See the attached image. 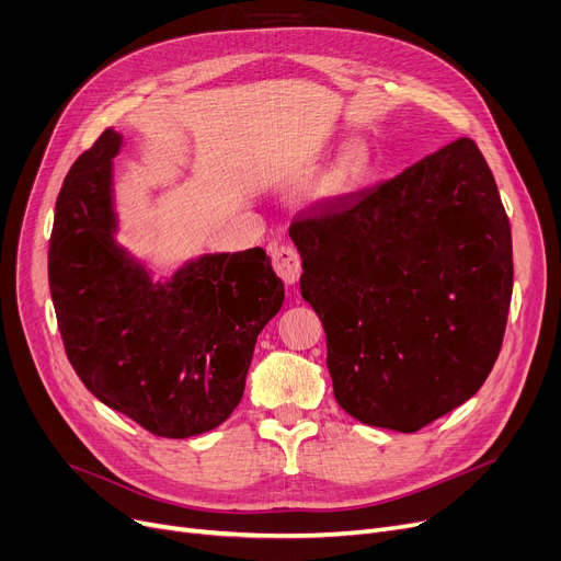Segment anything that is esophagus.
Listing matches in <instances>:
<instances>
[{
    "label": "esophagus",
    "instance_id": "obj_1",
    "mask_svg": "<svg viewBox=\"0 0 561 561\" xmlns=\"http://www.w3.org/2000/svg\"><path fill=\"white\" fill-rule=\"evenodd\" d=\"M271 263H273V271L286 282V284H293L300 273H302V259H300V252L288 245V243H282V245H275L271 250Z\"/></svg>",
    "mask_w": 561,
    "mask_h": 561
}]
</instances>
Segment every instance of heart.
Here are the masks:
<instances>
[{"instance_id":"heart-1","label":"heart","mask_w":561,"mask_h":561,"mask_svg":"<svg viewBox=\"0 0 561 561\" xmlns=\"http://www.w3.org/2000/svg\"><path fill=\"white\" fill-rule=\"evenodd\" d=\"M375 159L370 147L364 140H350L341 147L332 168L325 172L320 182V195L325 197H341L359 186L366 184V180L373 172Z\"/></svg>"}]
</instances>
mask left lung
<instances>
[{
    "label": "left lung",
    "instance_id": "8db88e82",
    "mask_svg": "<svg viewBox=\"0 0 561 561\" xmlns=\"http://www.w3.org/2000/svg\"><path fill=\"white\" fill-rule=\"evenodd\" d=\"M339 407L419 432L473 398L503 347L512 229L476 140L457 138L290 222Z\"/></svg>",
    "mask_w": 561,
    "mask_h": 561
}]
</instances>
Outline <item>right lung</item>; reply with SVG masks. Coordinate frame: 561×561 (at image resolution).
I'll use <instances>...</instances> for the list:
<instances>
[{"instance_id": "right-lung-1", "label": "right lung", "mask_w": 561, "mask_h": 561, "mask_svg": "<svg viewBox=\"0 0 561 561\" xmlns=\"http://www.w3.org/2000/svg\"><path fill=\"white\" fill-rule=\"evenodd\" d=\"M102 136L72 163L56 197L49 290L66 355L91 391L154 436L186 438L241 402L259 332L284 284L261 248L202 256L152 286L113 245L111 159Z\"/></svg>"}]
</instances>
